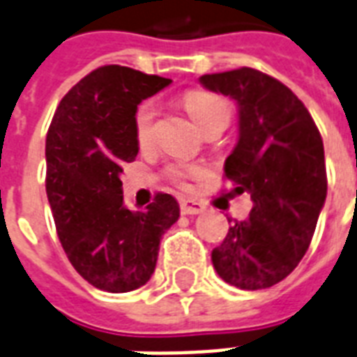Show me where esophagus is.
Listing matches in <instances>:
<instances>
[{
    "label": "esophagus",
    "mask_w": 357,
    "mask_h": 357,
    "mask_svg": "<svg viewBox=\"0 0 357 357\" xmlns=\"http://www.w3.org/2000/svg\"><path fill=\"white\" fill-rule=\"evenodd\" d=\"M179 209L183 215H198L204 211V204L197 202V200H189V198H183L179 202Z\"/></svg>",
    "instance_id": "esophagus-1"
}]
</instances>
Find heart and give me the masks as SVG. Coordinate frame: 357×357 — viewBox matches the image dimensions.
<instances>
[{"label":"heart","mask_w":357,"mask_h":357,"mask_svg":"<svg viewBox=\"0 0 357 357\" xmlns=\"http://www.w3.org/2000/svg\"><path fill=\"white\" fill-rule=\"evenodd\" d=\"M185 110L195 119V123L202 130L211 127H227L232 118V106L225 97L208 91V89H190L183 95ZM155 118H157V105L153 100H144L135 112V136L140 148H148L153 140ZM168 176L179 187H187V179L200 176L197 167L189 165H172L168 168Z\"/></svg>","instance_id":"heart-1"}]
</instances>
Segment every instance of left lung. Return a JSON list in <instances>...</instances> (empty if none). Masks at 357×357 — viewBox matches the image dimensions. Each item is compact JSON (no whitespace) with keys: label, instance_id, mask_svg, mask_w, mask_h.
I'll list each match as a JSON object with an SVG mask.
<instances>
[{"label":"left lung","instance_id":"obj_1","mask_svg":"<svg viewBox=\"0 0 357 357\" xmlns=\"http://www.w3.org/2000/svg\"><path fill=\"white\" fill-rule=\"evenodd\" d=\"M200 84L238 102L239 138L225 160L234 190L252 209L211 251L222 281L241 290L281 282L305 257L326 202L320 130L282 82L251 67L200 76Z\"/></svg>","mask_w":357,"mask_h":357}]
</instances>
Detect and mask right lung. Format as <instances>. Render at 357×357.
<instances>
[{"instance_id": "1", "label": "right lung", "mask_w": 357, "mask_h": 357, "mask_svg": "<svg viewBox=\"0 0 357 357\" xmlns=\"http://www.w3.org/2000/svg\"><path fill=\"white\" fill-rule=\"evenodd\" d=\"M170 78L105 65L69 89L46 135V195L73 268L105 292H130L153 275L176 198L157 192L144 211L123 206L119 174L138 155L135 112Z\"/></svg>"}]
</instances>
